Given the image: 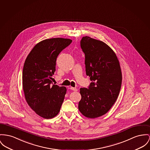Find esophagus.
Here are the masks:
<instances>
[{
  "label": "esophagus",
  "instance_id": "34e87169",
  "mask_svg": "<svg viewBox=\"0 0 150 150\" xmlns=\"http://www.w3.org/2000/svg\"><path fill=\"white\" fill-rule=\"evenodd\" d=\"M70 89L73 91H77L78 89L76 88H74V87H70Z\"/></svg>",
  "mask_w": 150,
  "mask_h": 150
}]
</instances>
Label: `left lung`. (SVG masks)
<instances>
[{
    "mask_svg": "<svg viewBox=\"0 0 150 150\" xmlns=\"http://www.w3.org/2000/svg\"><path fill=\"white\" fill-rule=\"evenodd\" d=\"M81 47L85 55L86 74L92 82L81 88L79 110L88 118L107 113L117 99L122 84V71L115 53L104 42L83 37Z\"/></svg>",
    "mask_w": 150,
    "mask_h": 150,
    "instance_id": "obj_1",
    "label": "left lung"
}]
</instances>
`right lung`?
Here are the masks:
<instances>
[{"instance_id":"1","label":"right lung","mask_w":150,"mask_h":150,"mask_svg":"<svg viewBox=\"0 0 150 150\" xmlns=\"http://www.w3.org/2000/svg\"><path fill=\"white\" fill-rule=\"evenodd\" d=\"M72 40L52 38L38 42L25 61L23 70V89L25 98L36 114L45 119L56 117L67 93L65 86L52 84L56 59Z\"/></svg>"}]
</instances>
